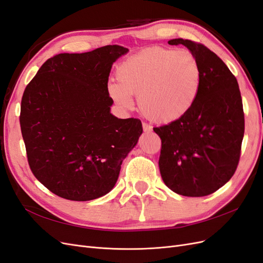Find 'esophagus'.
<instances>
[{"mask_svg": "<svg viewBox=\"0 0 263 263\" xmlns=\"http://www.w3.org/2000/svg\"><path fill=\"white\" fill-rule=\"evenodd\" d=\"M142 128H144V132L145 133H150L151 130H153V127H151L149 124L147 123H142Z\"/></svg>", "mask_w": 263, "mask_h": 263, "instance_id": "34e87169", "label": "esophagus"}]
</instances>
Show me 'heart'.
Segmentation results:
<instances>
[{"label": "heart", "instance_id": "1", "mask_svg": "<svg viewBox=\"0 0 263 263\" xmlns=\"http://www.w3.org/2000/svg\"><path fill=\"white\" fill-rule=\"evenodd\" d=\"M118 82L108 85L109 94L124 108L138 106L150 121L161 124L176 122L195 104L202 84V71L195 55L189 50L156 47L122 62Z\"/></svg>", "mask_w": 263, "mask_h": 263}]
</instances>
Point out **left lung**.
<instances>
[{"label":"left lung","mask_w":263,"mask_h":263,"mask_svg":"<svg viewBox=\"0 0 263 263\" xmlns=\"http://www.w3.org/2000/svg\"><path fill=\"white\" fill-rule=\"evenodd\" d=\"M192 52L202 71L198 98L190 112L155 127L161 139L159 168L164 184L184 196L210 195L232 179L245 133L237 79L216 53L189 39H171Z\"/></svg>","instance_id":"1"}]
</instances>
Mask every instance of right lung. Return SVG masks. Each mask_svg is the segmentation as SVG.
I'll return each instance as SVG.
<instances>
[{"label": "right lung", "mask_w": 263, "mask_h": 263, "mask_svg": "<svg viewBox=\"0 0 263 263\" xmlns=\"http://www.w3.org/2000/svg\"><path fill=\"white\" fill-rule=\"evenodd\" d=\"M127 51L108 45L53 55L24 91L20 123L29 168L53 194L79 202L105 195L136 146L141 122L109 112L108 76Z\"/></svg>", "instance_id": "obj_1"}]
</instances>
